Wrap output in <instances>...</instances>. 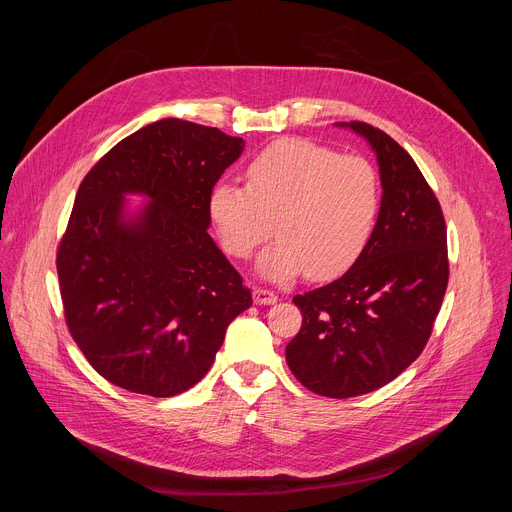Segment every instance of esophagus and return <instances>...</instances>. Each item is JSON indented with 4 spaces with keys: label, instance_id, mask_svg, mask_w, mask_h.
Listing matches in <instances>:
<instances>
[{
    "label": "esophagus",
    "instance_id": "34e87169",
    "mask_svg": "<svg viewBox=\"0 0 512 512\" xmlns=\"http://www.w3.org/2000/svg\"><path fill=\"white\" fill-rule=\"evenodd\" d=\"M253 302L257 306H271L277 302V296L273 294V291L269 289H263V287H255L253 289Z\"/></svg>",
    "mask_w": 512,
    "mask_h": 512
}]
</instances>
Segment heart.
<instances>
[{"label":"heart","instance_id":"heart-1","mask_svg":"<svg viewBox=\"0 0 512 512\" xmlns=\"http://www.w3.org/2000/svg\"><path fill=\"white\" fill-rule=\"evenodd\" d=\"M247 186L218 180L210 221L227 253L249 257L273 229L277 241L255 263L267 281L346 271L375 229L381 188L371 162L338 156L308 139H279L247 166Z\"/></svg>","mask_w":512,"mask_h":512}]
</instances>
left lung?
I'll list each match as a JSON object with an SVG mask.
<instances>
[{
	"label": "left lung",
	"instance_id": "8db88e82",
	"mask_svg": "<svg viewBox=\"0 0 512 512\" xmlns=\"http://www.w3.org/2000/svg\"><path fill=\"white\" fill-rule=\"evenodd\" d=\"M371 145L381 176L375 229L336 281L296 296L304 322L285 346L310 391L348 399L397 379L429 340L448 287L446 221L413 158L369 123H336Z\"/></svg>",
	"mask_w": 512,
	"mask_h": 512
}]
</instances>
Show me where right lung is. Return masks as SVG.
<instances>
[{
    "instance_id": "add662e5",
    "label": "right lung",
    "mask_w": 512,
    "mask_h": 512,
    "mask_svg": "<svg viewBox=\"0 0 512 512\" xmlns=\"http://www.w3.org/2000/svg\"><path fill=\"white\" fill-rule=\"evenodd\" d=\"M241 137L160 119L121 139L85 176L58 249L68 330L109 383L174 397L212 367L251 291L206 233L208 194ZM127 195L146 202L131 207Z\"/></svg>"
}]
</instances>
